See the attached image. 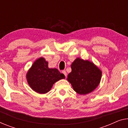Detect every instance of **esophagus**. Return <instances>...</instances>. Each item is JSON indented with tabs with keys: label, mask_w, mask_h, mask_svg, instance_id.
Returning <instances> with one entry per match:
<instances>
[{
	"label": "esophagus",
	"mask_w": 128,
	"mask_h": 128,
	"mask_svg": "<svg viewBox=\"0 0 128 128\" xmlns=\"http://www.w3.org/2000/svg\"><path fill=\"white\" fill-rule=\"evenodd\" d=\"M62 73L64 74V75H65V76H66V71L65 70H63L62 71Z\"/></svg>",
	"instance_id": "34e87169"
}]
</instances>
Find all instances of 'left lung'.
<instances>
[{"instance_id":"left-lung-1","label":"left lung","mask_w":128,"mask_h":128,"mask_svg":"<svg viewBox=\"0 0 128 128\" xmlns=\"http://www.w3.org/2000/svg\"><path fill=\"white\" fill-rule=\"evenodd\" d=\"M71 69L67 80L79 94L92 92L100 84L102 72L92 62L77 58L71 64Z\"/></svg>"}]
</instances>
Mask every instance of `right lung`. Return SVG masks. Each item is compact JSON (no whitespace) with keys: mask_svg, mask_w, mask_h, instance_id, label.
Masks as SVG:
<instances>
[{"mask_svg":"<svg viewBox=\"0 0 128 128\" xmlns=\"http://www.w3.org/2000/svg\"><path fill=\"white\" fill-rule=\"evenodd\" d=\"M30 87L40 94H45L50 91L57 81L65 78L56 68H49L48 62L41 58L34 62L26 75Z\"/></svg>","mask_w":128,"mask_h":128,"instance_id":"obj_1","label":"right lung"}]
</instances>
